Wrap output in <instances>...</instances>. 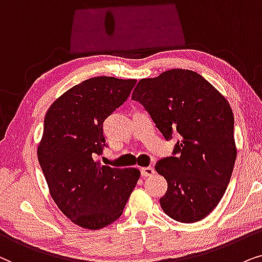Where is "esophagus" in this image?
I'll return each mask as SVG.
<instances>
[{
    "label": "esophagus",
    "mask_w": 262,
    "mask_h": 262,
    "mask_svg": "<svg viewBox=\"0 0 262 262\" xmlns=\"http://www.w3.org/2000/svg\"><path fill=\"white\" fill-rule=\"evenodd\" d=\"M153 173H155V169L151 166H147V167H141V175L144 177H148V176H152Z\"/></svg>",
    "instance_id": "1"
}]
</instances>
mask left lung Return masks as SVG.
<instances>
[{
    "label": "left lung",
    "instance_id": "8db88e82",
    "mask_svg": "<svg viewBox=\"0 0 262 262\" xmlns=\"http://www.w3.org/2000/svg\"><path fill=\"white\" fill-rule=\"evenodd\" d=\"M132 99L144 105L166 140L173 133L181 137L173 156L155 166L167 182L159 200L163 211L181 223L201 221L222 200L235 165L229 102L206 79L188 69L141 79Z\"/></svg>",
    "mask_w": 262,
    "mask_h": 262
}]
</instances>
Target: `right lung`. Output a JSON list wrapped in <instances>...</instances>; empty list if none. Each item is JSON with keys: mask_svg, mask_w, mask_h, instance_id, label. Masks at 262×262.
Returning a JSON list of instances; mask_svg holds the SVG:
<instances>
[{"mask_svg": "<svg viewBox=\"0 0 262 262\" xmlns=\"http://www.w3.org/2000/svg\"><path fill=\"white\" fill-rule=\"evenodd\" d=\"M134 79L96 76L78 83L49 107L38 162L50 195L74 224L97 230L121 217L140 171L100 165L103 123L130 95Z\"/></svg>", "mask_w": 262, "mask_h": 262, "instance_id": "add662e5", "label": "right lung"}]
</instances>
